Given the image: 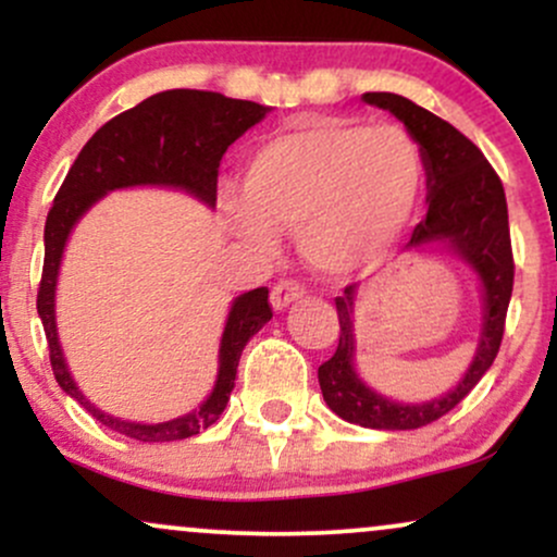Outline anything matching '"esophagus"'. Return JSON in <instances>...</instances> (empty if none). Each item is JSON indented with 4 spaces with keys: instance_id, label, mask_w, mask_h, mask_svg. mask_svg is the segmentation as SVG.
<instances>
[{
    "instance_id": "34e87169",
    "label": "esophagus",
    "mask_w": 557,
    "mask_h": 557,
    "mask_svg": "<svg viewBox=\"0 0 557 557\" xmlns=\"http://www.w3.org/2000/svg\"><path fill=\"white\" fill-rule=\"evenodd\" d=\"M304 296V285L298 283V280H280L277 285L272 287V306L274 309H285L287 304H293V300H298Z\"/></svg>"
}]
</instances>
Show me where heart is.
<instances>
[{
	"label": "heart",
	"mask_w": 557,
	"mask_h": 557,
	"mask_svg": "<svg viewBox=\"0 0 557 557\" xmlns=\"http://www.w3.org/2000/svg\"><path fill=\"white\" fill-rule=\"evenodd\" d=\"M417 175L419 151L400 127L314 120L261 146L243 175L246 203H230V214L253 246H272L274 230H298L311 267L350 272L406 227Z\"/></svg>",
	"instance_id": "obj_1"
}]
</instances>
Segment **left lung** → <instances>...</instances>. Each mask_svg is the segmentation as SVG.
<instances>
[{"mask_svg": "<svg viewBox=\"0 0 557 557\" xmlns=\"http://www.w3.org/2000/svg\"><path fill=\"white\" fill-rule=\"evenodd\" d=\"M367 104L393 112L419 144L426 170V216L413 227L411 240L403 251L445 243L458 253L482 283V330L474 361L463 380L440 398L403 406L382 398L361 382L354 369V306L356 285H348L335 298L341 337L330 361L319 367V387L337 417L369 430H419L461 403L495 361L503 343L505 314L513 293V251H510L508 203L497 172L482 151L443 117L398 94H363Z\"/></svg>", "mask_w": 557, "mask_h": 557, "instance_id": "8db88e82", "label": "left lung"}]
</instances>
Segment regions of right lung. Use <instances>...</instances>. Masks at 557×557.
Wrapping results in <instances>:
<instances>
[{"mask_svg":"<svg viewBox=\"0 0 557 557\" xmlns=\"http://www.w3.org/2000/svg\"><path fill=\"white\" fill-rule=\"evenodd\" d=\"M267 112L270 107H261L257 101L227 99L222 94L194 91V88H172V91L149 96L133 110L112 117L88 138L49 209L47 227H44V272L36 309L47 332L54 380L96 421L138 443H170V440L194 437L220 419L235 387L243 348L272 319V306L267 300L270 290L257 287L233 300L225 332H222L220 372H216L214 389L196 411L159 421V424L114 419L99 411L75 385L62 356L60 337H57L54 290L70 230L101 196L117 188H133V185L181 188L207 207H214L216 170H220L222 154L248 127L264 120Z\"/></svg>","mask_w":557,"mask_h":557,"instance_id":"add662e5","label":"right lung"}]
</instances>
